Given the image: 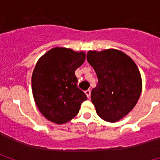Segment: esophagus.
<instances>
[{
    "instance_id": "esophagus-1",
    "label": "esophagus",
    "mask_w": 160,
    "mask_h": 160,
    "mask_svg": "<svg viewBox=\"0 0 160 160\" xmlns=\"http://www.w3.org/2000/svg\"><path fill=\"white\" fill-rule=\"evenodd\" d=\"M85 93H86V94H87V96L88 98H90V90H87L86 91H85Z\"/></svg>"
}]
</instances>
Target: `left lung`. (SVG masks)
Masks as SVG:
<instances>
[{
	"mask_svg": "<svg viewBox=\"0 0 160 160\" xmlns=\"http://www.w3.org/2000/svg\"><path fill=\"white\" fill-rule=\"evenodd\" d=\"M87 58L98 77V84L91 91L97 114L107 122H116L139 98L142 79L138 67L129 56L117 49L89 51Z\"/></svg>",
	"mask_w": 160,
	"mask_h": 160,
	"instance_id": "left-lung-1",
	"label": "left lung"
}]
</instances>
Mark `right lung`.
<instances>
[{
  "instance_id": "add662e5",
  "label": "right lung",
  "mask_w": 160,
  "mask_h": 160,
  "mask_svg": "<svg viewBox=\"0 0 160 160\" xmlns=\"http://www.w3.org/2000/svg\"><path fill=\"white\" fill-rule=\"evenodd\" d=\"M86 58L82 52L53 48L37 62L32 75V90L37 107L48 120L57 124L69 122L87 99L78 87L75 70Z\"/></svg>"
}]
</instances>
